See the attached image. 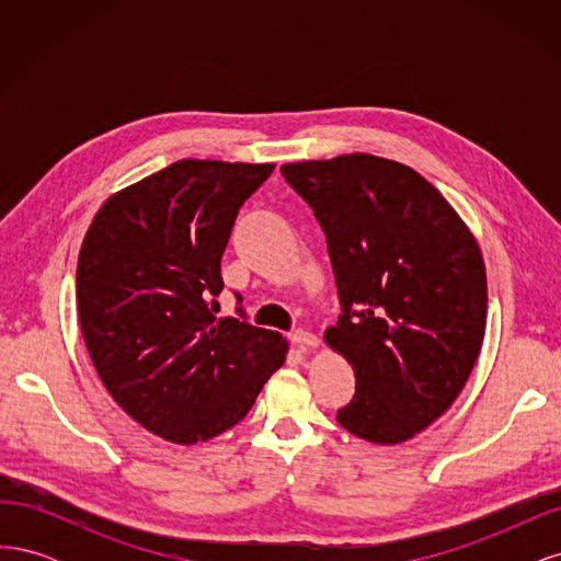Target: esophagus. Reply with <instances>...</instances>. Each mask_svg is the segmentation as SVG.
Segmentation results:
<instances>
[{
  "label": "esophagus",
  "mask_w": 561,
  "mask_h": 561,
  "mask_svg": "<svg viewBox=\"0 0 561 561\" xmlns=\"http://www.w3.org/2000/svg\"><path fill=\"white\" fill-rule=\"evenodd\" d=\"M290 342H293L299 351H311V348L318 346V336L299 328V330H293V332H290Z\"/></svg>",
  "instance_id": "obj_1"
}]
</instances>
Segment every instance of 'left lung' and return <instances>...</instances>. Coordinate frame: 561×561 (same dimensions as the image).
<instances>
[{"instance_id":"left-lung-1","label":"left lung","mask_w":561,"mask_h":561,"mask_svg":"<svg viewBox=\"0 0 561 561\" xmlns=\"http://www.w3.org/2000/svg\"><path fill=\"white\" fill-rule=\"evenodd\" d=\"M280 173L328 239L342 313L325 342L355 371V396L336 421L369 443H404L449 410L480 355V248L410 165L344 154Z\"/></svg>"}]
</instances>
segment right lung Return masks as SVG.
I'll return each instance as SVG.
<instances>
[{"label":"right lung","mask_w":561,"mask_h":561,"mask_svg":"<svg viewBox=\"0 0 561 561\" xmlns=\"http://www.w3.org/2000/svg\"><path fill=\"white\" fill-rule=\"evenodd\" d=\"M271 163L182 159L116 192L93 217L77 264L81 334L122 410L178 445L236 426L285 363L287 342L215 318L222 262L243 203Z\"/></svg>","instance_id":"obj_1"}]
</instances>
